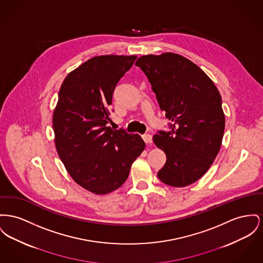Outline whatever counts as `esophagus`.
Instances as JSON below:
<instances>
[{"mask_svg":"<svg viewBox=\"0 0 263 263\" xmlns=\"http://www.w3.org/2000/svg\"><path fill=\"white\" fill-rule=\"evenodd\" d=\"M143 139L147 143V144H152V135L150 134H144L143 135Z\"/></svg>","mask_w":263,"mask_h":263,"instance_id":"1","label":"esophagus"}]
</instances>
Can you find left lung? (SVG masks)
<instances>
[{
    "label": "left lung",
    "instance_id": "obj_1",
    "mask_svg": "<svg viewBox=\"0 0 263 263\" xmlns=\"http://www.w3.org/2000/svg\"><path fill=\"white\" fill-rule=\"evenodd\" d=\"M143 70L170 131L154 135L166 154L158 178L166 185L185 186L201 178L218 154L226 117L221 96L201 68L184 57L166 52L143 55L135 63Z\"/></svg>",
    "mask_w": 263,
    "mask_h": 263
}]
</instances>
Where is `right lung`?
Returning a JSON list of instances; mask_svg holds the SVG:
<instances>
[{"instance_id": "obj_1", "label": "right lung", "mask_w": 263, "mask_h": 263, "mask_svg": "<svg viewBox=\"0 0 263 263\" xmlns=\"http://www.w3.org/2000/svg\"><path fill=\"white\" fill-rule=\"evenodd\" d=\"M136 55L94 57L67 74L52 116L54 144L73 181L96 195L123 185L145 149L138 134L113 130L112 94Z\"/></svg>"}]
</instances>
